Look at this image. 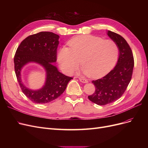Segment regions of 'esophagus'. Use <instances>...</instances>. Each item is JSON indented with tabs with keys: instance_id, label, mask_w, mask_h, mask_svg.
I'll list each match as a JSON object with an SVG mask.
<instances>
[{
	"instance_id": "1",
	"label": "esophagus",
	"mask_w": 148,
	"mask_h": 148,
	"mask_svg": "<svg viewBox=\"0 0 148 148\" xmlns=\"http://www.w3.org/2000/svg\"><path fill=\"white\" fill-rule=\"evenodd\" d=\"M78 78H79V81L81 82H82V83H88V79H86V78H83V77H79Z\"/></svg>"
}]
</instances>
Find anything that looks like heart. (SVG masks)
<instances>
[{
	"label": "heart",
	"mask_w": 148,
	"mask_h": 148,
	"mask_svg": "<svg viewBox=\"0 0 148 148\" xmlns=\"http://www.w3.org/2000/svg\"><path fill=\"white\" fill-rule=\"evenodd\" d=\"M69 47H62L57 54L61 68L71 73L80 60L83 72L97 77L108 72L117 61L119 49L112 40H104L93 35H80L70 39Z\"/></svg>",
	"instance_id": "b5f03b06"
}]
</instances>
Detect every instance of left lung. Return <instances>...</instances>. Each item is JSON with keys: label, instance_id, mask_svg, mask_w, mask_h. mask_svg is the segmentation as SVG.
I'll list each match as a JSON object with an SVG mask.
<instances>
[{"label": "left lung", "instance_id": "8db88e82", "mask_svg": "<svg viewBox=\"0 0 148 148\" xmlns=\"http://www.w3.org/2000/svg\"><path fill=\"white\" fill-rule=\"evenodd\" d=\"M107 34L117 43L119 57L112 70L102 78L92 81L96 89L88 99L99 106L114 102L123 95L132 79L134 67L133 52L126 40L112 31H108Z\"/></svg>", "mask_w": 148, "mask_h": 148}]
</instances>
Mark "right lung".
Masks as SVG:
<instances>
[{"label": "right lung", "mask_w": 148, "mask_h": 148, "mask_svg": "<svg viewBox=\"0 0 148 148\" xmlns=\"http://www.w3.org/2000/svg\"><path fill=\"white\" fill-rule=\"evenodd\" d=\"M59 36L42 31L26 38L18 47L14 56L15 71L22 92L29 100L38 104H46L55 100L64 92L73 78L61 73L53 65L57 61ZM29 62L42 65L47 71V81L39 90H31L21 81V70Z\"/></svg>", "instance_id": "obj_1"}]
</instances>
